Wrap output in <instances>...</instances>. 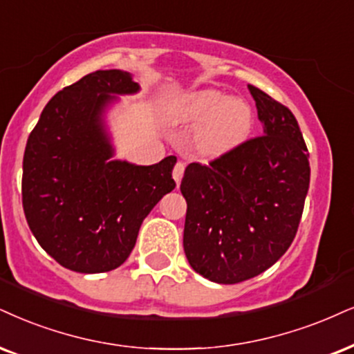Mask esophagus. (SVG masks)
Listing matches in <instances>:
<instances>
[{
  "label": "esophagus",
  "instance_id": "esophagus-1",
  "mask_svg": "<svg viewBox=\"0 0 354 354\" xmlns=\"http://www.w3.org/2000/svg\"><path fill=\"white\" fill-rule=\"evenodd\" d=\"M184 170H185V165L182 162H177L176 167H174V170H172V177H174V180H176L177 185L180 184L182 177H184Z\"/></svg>",
  "mask_w": 354,
  "mask_h": 354
}]
</instances>
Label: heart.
I'll return each instance as SVG.
<instances>
[{
	"instance_id": "heart-1",
	"label": "heart",
	"mask_w": 354,
	"mask_h": 354,
	"mask_svg": "<svg viewBox=\"0 0 354 354\" xmlns=\"http://www.w3.org/2000/svg\"><path fill=\"white\" fill-rule=\"evenodd\" d=\"M174 124L195 131V147L203 157H220L251 138L254 113L248 103L218 90L182 95L169 108Z\"/></svg>"
}]
</instances>
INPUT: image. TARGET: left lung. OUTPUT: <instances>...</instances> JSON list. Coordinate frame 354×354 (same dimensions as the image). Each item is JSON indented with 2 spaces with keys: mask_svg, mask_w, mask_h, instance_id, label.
Instances as JSON below:
<instances>
[{
  "mask_svg": "<svg viewBox=\"0 0 354 354\" xmlns=\"http://www.w3.org/2000/svg\"><path fill=\"white\" fill-rule=\"evenodd\" d=\"M263 136L212 160L189 164L184 251L195 272L238 283L264 272L289 250L310 184L308 151L295 116L248 85Z\"/></svg>",
  "mask_w": 354,
  "mask_h": 354,
  "instance_id": "1",
  "label": "left lung"
}]
</instances>
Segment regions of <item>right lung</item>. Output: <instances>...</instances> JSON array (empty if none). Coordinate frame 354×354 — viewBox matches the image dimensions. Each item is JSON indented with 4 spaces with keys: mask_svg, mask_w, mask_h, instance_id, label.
<instances>
[{
    "mask_svg": "<svg viewBox=\"0 0 354 354\" xmlns=\"http://www.w3.org/2000/svg\"><path fill=\"white\" fill-rule=\"evenodd\" d=\"M139 85L129 72L97 71L54 95L29 134L23 208L42 250L82 274L120 268L144 218L176 189V156L136 165L113 159L104 113Z\"/></svg>",
    "mask_w": 354,
    "mask_h": 354,
    "instance_id": "right-lung-1",
    "label": "right lung"
}]
</instances>
